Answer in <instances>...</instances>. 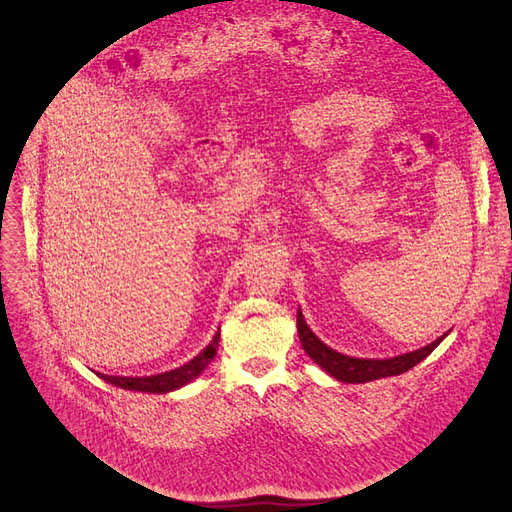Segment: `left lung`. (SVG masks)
Masks as SVG:
<instances>
[{"mask_svg": "<svg viewBox=\"0 0 512 512\" xmlns=\"http://www.w3.org/2000/svg\"><path fill=\"white\" fill-rule=\"evenodd\" d=\"M298 334H300V342L304 346V350L310 354V358L320 364V367L330 373L334 379L342 381V383H367V381H375V379H383V377H395L401 373H407L409 369H413L417 362H421L437 344L444 340L437 338L431 344L415 350V352H407L395 358H387V360H375V358H354V356H346L340 354L332 348H328L306 324L302 312L298 310Z\"/></svg>", "mask_w": 512, "mask_h": 512, "instance_id": "obj_1", "label": "left lung"}]
</instances>
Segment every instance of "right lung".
<instances>
[{
	"label": "right lung",
	"mask_w": 512,
	"mask_h": 512,
	"mask_svg": "<svg viewBox=\"0 0 512 512\" xmlns=\"http://www.w3.org/2000/svg\"><path fill=\"white\" fill-rule=\"evenodd\" d=\"M218 338H221V332L214 334L212 342L198 356H194L190 362L182 364L180 369H174L168 373H160V375H152V377H109V375H101V373H97V375L101 379H105L107 383L121 387V389L143 391V393H168L178 387H184L186 383L196 379L208 367V362L216 354Z\"/></svg>",
	"instance_id": "obj_1"
}]
</instances>
